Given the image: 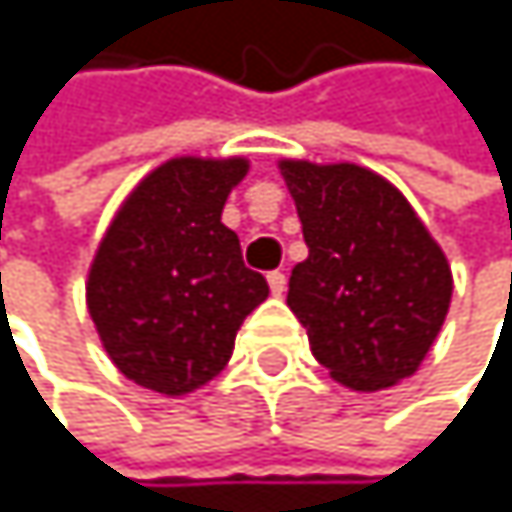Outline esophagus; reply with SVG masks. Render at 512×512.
<instances>
[{"label": "esophagus", "mask_w": 512, "mask_h": 512, "mask_svg": "<svg viewBox=\"0 0 512 512\" xmlns=\"http://www.w3.org/2000/svg\"><path fill=\"white\" fill-rule=\"evenodd\" d=\"M267 285H270V291L276 294V298H282V294H285V276L279 270L267 276Z\"/></svg>", "instance_id": "1"}]
</instances>
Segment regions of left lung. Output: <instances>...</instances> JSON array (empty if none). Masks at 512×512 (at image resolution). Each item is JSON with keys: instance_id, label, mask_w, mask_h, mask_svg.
Returning a JSON list of instances; mask_svg holds the SVG:
<instances>
[{"instance_id": "obj_1", "label": "left lung", "mask_w": 512, "mask_h": 512, "mask_svg": "<svg viewBox=\"0 0 512 512\" xmlns=\"http://www.w3.org/2000/svg\"><path fill=\"white\" fill-rule=\"evenodd\" d=\"M279 171L310 248L291 270L288 307L313 356L347 390L396 387L421 368L451 307L442 245L365 165L279 159Z\"/></svg>"}]
</instances>
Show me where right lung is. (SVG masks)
<instances>
[{
	"label": "right lung",
	"mask_w": 512,
	"mask_h": 512,
	"mask_svg": "<svg viewBox=\"0 0 512 512\" xmlns=\"http://www.w3.org/2000/svg\"><path fill=\"white\" fill-rule=\"evenodd\" d=\"M245 156H174L122 199L85 279V304L110 362L137 387L187 396L230 362L267 279L242 264L224 227Z\"/></svg>",
	"instance_id": "obj_1"
}]
</instances>
